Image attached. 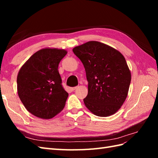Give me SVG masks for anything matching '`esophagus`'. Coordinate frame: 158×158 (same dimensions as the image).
I'll return each instance as SVG.
<instances>
[{
	"instance_id": "esophagus-1",
	"label": "esophagus",
	"mask_w": 158,
	"mask_h": 158,
	"mask_svg": "<svg viewBox=\"0 0 158 158\" xmlns=\"http://www.w3.org/2000/svg\"><path fill=\"white\" fill-rule=\"evenodd\" d=\"M77 88H78V87H77V86L74 87V88H70V90H71V91H74V90H75L76 89H77Z\"/></svg>"
}]
</instances>
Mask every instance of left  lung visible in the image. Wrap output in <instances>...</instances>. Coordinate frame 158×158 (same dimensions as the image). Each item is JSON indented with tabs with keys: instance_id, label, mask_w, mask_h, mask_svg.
<instances>
[{
	"instance_id": "obj_1",
	"label": "left lung",
	"mask_w": 158,
	"mask_h": 158,
	"mask_svg": "<svg viewBox=\"0 0 158 158\" xmlns=\"http://www.w3.org/2000/svg\"><path fill=\"white\" fill-rule=\"evenodd\" d=\"M82 62L88 81L83 102L94 115L115 113L125 101L131 81L126 59L117 50L98 41H89L73 49Z\"/></svg>"
}]
</instances>
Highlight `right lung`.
<instances>
[{
    "label": "right lung",
    "mask_w": 158,
    "mask_h": 158,
    "mask_svg": "<svg viewBox=\"0 0 158 158\" xmlns=\"http://www.w3.org/2000/svg\"><path fill=\"white\" fill-rule=\"evenodd\" d=\"M66 53L64 49H41L19 70L18 96L26 109L39 118L51 119L65 106L69 94L62 85L58 65Z\"/></svg>",
    "instance_id": "add662e5"
}]
</instances>
